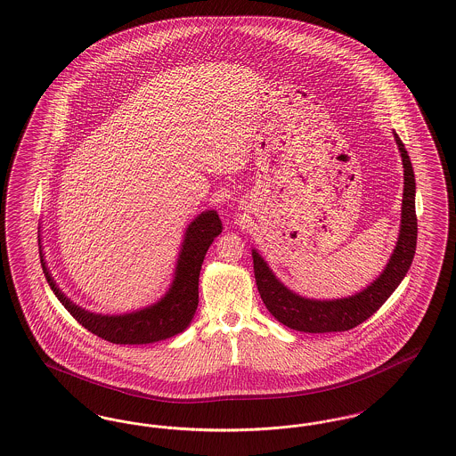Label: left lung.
Wrapping results in <instances>:
<instances>
[{
	"instance_id": "1",
	"label": "left lung",
	"mask_w": 456,
	"mask_h": 456,
	"mask_svg": "<svg viewBox=\"0 0 456 456\" xmlns=\"http://www.w3.org/2000/svg\"><path fill=\"white\" fill-rule=\"evenodd\" d=\"M395 142L402 155L403 164V198H402V220L396 246L391 253L385 270L376 281L369 283L361 292L340 299H309L296 294L283 285L263 260L256 249L253 251L255 279L261 299L277 322L304 333H330L347 331L366 322L393 290L403 281L412 265L417 246V217H415V175L412 162L402 143L400 136L393 131Z\"/></svg>"
}]
</instances>
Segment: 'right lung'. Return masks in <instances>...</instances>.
Segmentation results:
<instances>
[{"label": "right lung", "mask_w": 456, "mask_h": 456, "mask_svg": "<svg viewBox=\"0 0 456 456\" xmlns=\"http://www.w3.org/2000/svg\"><path fill=\"white\" fill-rule=\"evenodd\" d=\"M220 232L222 222L217 212H201L186 227L174 268L173 282L169 285L167 292L157 303L125 314L92 313L86 307L73 303L58 287V283L49 272L44 258L41 239L39 256L45 281L49 283L51 290L80 325L110 344L143 346L171 338L190 326L198 307V281L201 263L205 260L210 244Z\"/></svg>", "instance_id": "right-lung-1"}]
</instances>
